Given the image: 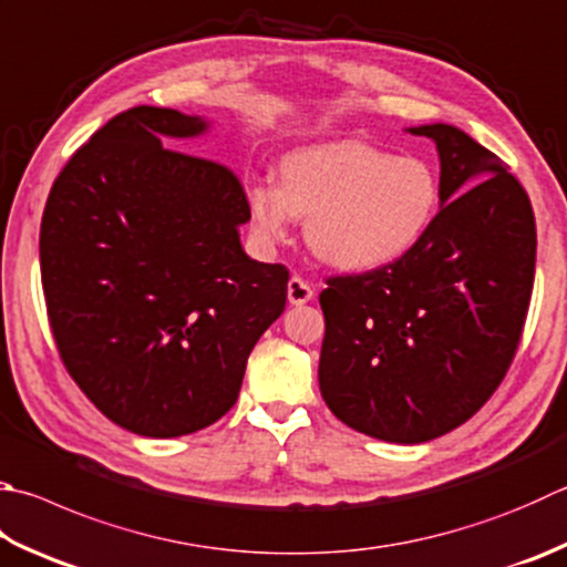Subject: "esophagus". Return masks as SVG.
<instances>
[{"mask_svg": "<svg viewBox=\"0 0 567 567\" xmlns=\"http://www.w3.org/2000/svg\"><path fill=\"white\" fill-rule=\"evenodd\" d=\"M286 293H288V303L291 306H303L308 301H313V288L308 286L303 279H298V276H293L291 281H288L286 286Z\"/></svg>", "mask_w": 567, "mask_h": 567, "instance_id": "esophagus-1", "label": "esophagus"}]
</instances>
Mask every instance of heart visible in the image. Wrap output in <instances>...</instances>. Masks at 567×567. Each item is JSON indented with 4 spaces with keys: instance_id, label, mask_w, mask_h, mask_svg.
I'll return each mask as SVG.
<instances>
[{
    "instance_id": "heart-1",
    "label": "heart",
    "mask_w": 567,
    "mask_h": 567,
    "mask_svg": "<svg viewBox=\"0 0 567 567\" xmlns=\"http://www.w3.org/2000/svg\"><path fill=\"white\" fill-rule=\"evenodd\" d=\"M244 205L256 237L286 241L308 219V247L330 269L375 274L420 247L440 215V177L422 157L365 141L296 147L279 163V185L254 179Z\"/></svg>"
}]
</instances>
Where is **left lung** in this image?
Here are the masks:
<instances>
[{
	"instance_id": "obj_1",
	"label": "left lung",
	"mask_w": 567,
	"mask_h": 567,
	"mask_svg": "<svg viewBox=\"0 0 567 567\" xmlns=\"http://www.w3.org/2000/svg\"><path fill=\"white\" fill-rule=\"evenodd\" d=\"M440 153V215L390 269L330 279L318 384L355 432L422 444L504 380L536 274V217L501 159L454 125L408 127Z\"/></svg>"
}]
</instances>
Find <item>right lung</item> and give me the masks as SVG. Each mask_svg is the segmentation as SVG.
Segmentation results:
<instances>
[{"instance_id": "add662e5", "label": "right lung", "mask_w": 567, "mask_h": 567, "mask_svg": "<svg viewBox=\"0 0 567 567\" xmlns=\"http://www.w3.org/2000/svg\"><path fill=\"white\" fill-rule=\"evenodd\" d=\"M209 125L155 105L115 115L61 169L41 219L63 365L111 422L155 440L234 408L249 352L286 306L288 271L241 249L237 175L162 145Z\"/></svg>"}]
</instances>
